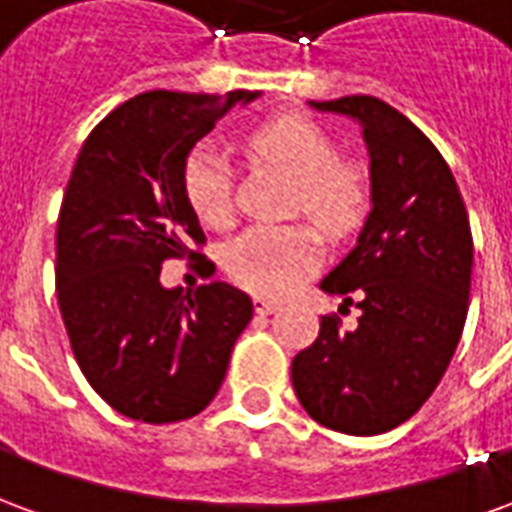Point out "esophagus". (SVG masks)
I'll use <instances>...</instances> for the list:
<instances>
[{"label": "esophagus", "mask_w": 512, "mask_h": 512, "mask_svg": "<svg viewBox=\"0 0 512 512\" xmlns=\"http://www.w3.org/2000/svg\"><path fill=\"white\" fill-rule=\"evenodd\" d=\"M277 310H279L277 301L255 299V312H257V315H271V312H277Z\"/></svg>", "instance_id": "34e87169"}]
</instances>
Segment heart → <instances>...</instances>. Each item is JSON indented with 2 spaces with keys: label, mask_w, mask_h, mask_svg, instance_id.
Returning <instances> with one entry per match:
<instances>
[{
  "label": "heart",
  "mask_w": 512,
  "mask_h": 512,
  "mask_svg": "<svg viewBox=\"0 0 512 512\" xmlns=\"http://www.w3.org/2000/svg\"><path fill=\"white\" fill-rule=\"evenodd\" d=\"M252 156L296 180L290 211L304 213L329 238H348L365 224L373 205L367 161L340 156L329 131L301 115H277L244 139ZM183 194L197 219L211 227L233 222L230 164L219 150L200 145L183 161ZM321 235L310 224L252 227L227 246V274L260 296H285L321 263Z\"/></svg>",
  "instance_id": "heart-1"
}]
</instances>
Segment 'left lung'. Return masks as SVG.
I'll return each mask as SVG.
<instances>
[{
  "mask_svg": "<svg viewBox=\"0 0 512 512\" xmlns=\"http://www.w3.org/2000/svg\"><path fill=\"white\" fill-rule=\"evenodd\" d=\"M365 126L373 213L359 244L321 288L356 304V329L323 315L296 354V397L323 428L376 436L433 395L463 334L472 288V230L458 183L436 145L373 95L312 101Z\"/></svg>",
  "mask_w": 512,
  "mask_h": 512,
  "instance_id": "obj_1",
  "label": "left lung"
}]
</instances>
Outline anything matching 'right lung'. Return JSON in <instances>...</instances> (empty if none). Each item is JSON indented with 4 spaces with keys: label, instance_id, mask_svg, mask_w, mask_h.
Masks as SVG:
<instances>
[{
    "label": "right lung",
    "instance_id": "right-lung-1",
    "mask_svg": "<svg viewBox=\"0 0 512 512\" xmlns=\"http://www.w3.org/2000/svg\"><path fill=\"white\" fill-rule=\"evenodd\" d=\"M255 95H136L90 131L73 164L57 219V301L84 378L123 417L164 425L200 414L252 321L244 290L211 282L183 293L158 277L183 257L213 274L183 161Z\"/></svg>",
    "mask_w": 512,
    "mask_h": 512
}]
</instances>
